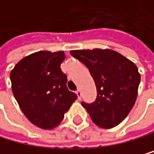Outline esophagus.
Masks as SVG:
<instances>
[{"label": "esophagus", "mask_w": 154, "mask_h": 154, "mask_svg": "<svg viewBox=\"0 0 154 154\" xmlns=\"http://www.w3.org/2000/svg\"><path fill=\"white\" fill-rule=\"evenodd\" d=\"M75 94L78 95V98L80 99V97H82V91H80V89H78V90L75 91Z\"/></svg>", "instance_id": "34e87169"}]
</instances>
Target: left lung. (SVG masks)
Listing matches in <instances>:
<instances>
[{
  "label": "left lung",
  "mask_w": 154,
  "mask_h": 154,
  "mask_svg": "<svg viewBox=\"0 0 154 154\" xmlns=\"http://www.w3.org/2000/svg\"><path fill=\"white\" fill-rule=\"evenodd\" d=\"M72 56L88 68L97 88L92 104L82 102L92 121L101 128L118 125L132 109L141 75L129 59L112 49L71 50Z\"/></svg>",
  "instance_id": "obj_1"
}]
</instances>
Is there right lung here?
Listing matches in <instances>:
<instances>
[{"label": "right lung", "instance_id": "1", "mask_svg": "<svg viewBox=\"0 0 154 154\" xmlns=\"http://www.w3.org/2000/svg\"><path fill=\"white\" fill-rule=\"evenodd\" d=\"M64 51H38L21 59L10 72L12 93L25 116L38 127L50 130L61 123L76 100L60 69Z\"/></svg>", "mask_w": 154, "mask_h": 154}]
</instances>
